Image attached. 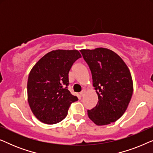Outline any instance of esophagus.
Instances as JSON below:
<instances>
[{
  "label": "esophagus",
  "instance_id": "1",
  "mask_svg": "<svg viewBox=\"0 0 153 153\" xmlns=\"http://www.w3.org/2000/svg\"><path fill=\"white\" fill-rule=\"evenodd\" d=\"M85 90H82V91H81V92L80 93V95L81 96V97H83V96L85 95Z\"/></svg>",
  "mask_w": 153,
  "mask_h": 153
}]
</instances>
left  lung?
<instances>
[{
  "mask_svg": "<svg viewBox=\"0 0 153 153\" xmlns=\"http://www.w3.org/2000/svg\"><path fill=\"white\" fill-rule=\"evenodd\" d=\"M80 51L91 71L99 100L95 107L88 110V116L99 126L111 124L124 114L131 100L130 71L122 58L110 49L100 47Z\"/></svg>",
  "mask_w": 153,
  "mask_h": 153,
  "instance_id": "obj_1",
  "label": "left lung"
}]
</instances>
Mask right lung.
<instances>
[{"label":"right lung","mask_w":153,"mask_h":153,"mask_svg":"<svg viewBox=\"0 0 153 153\" xmlns=\"http://www.w3.org/2000/svg\"><path fill=\"white\" fill-rule=\"evenodd\" d=\"M81 57L77 50H53L31 69L27 83L28 102L40 122L48 125L60 122L68 115L70 104L78 100L67 86L70 70Z\"/></svg>","instance_id":"obj_1"}]
</instances>
